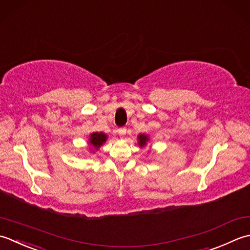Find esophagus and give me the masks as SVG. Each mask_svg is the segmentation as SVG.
Here are the masks:
<instances>
[{
	"instance_id": "1",
	"label": "esophagus",
	"mask_w": 250,
	"mask_h": 250,
	"mask_svg": "<svg viewBox=\"0 0 250 250\" xmlns=\"http://www.w3.org/2000/svg\"><path fill=\"white\" fill-rule=\"evenodd\" d=\"M126 131H127V129L125 128V127H122V128H120V129L118 130L119 135H120V136H122V137L126 135Z\"/></svg>"
}]
</instances>
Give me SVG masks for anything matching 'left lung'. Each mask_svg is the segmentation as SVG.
<instances>
[{
  "instance_id": "8db88e82",
  "label": "left lung",
  "mask_w": 250,
  "mask_h": 250,
  "mask_svg": "<svg viewBox=\"0 0 250 250\" xmlns=\"http://www.w3.org/2000/svg\"><path fill=\"white\" fill-rule=\"evenodd\" d=\"M138 139H139V146H144L146 144V141H147V136H146V135H140L139 137H138Z\"/></svg>"
}]
</instances>
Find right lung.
I'll list each match as a JSON object with an SVG mask.
<instances>
[{
  "instance_id": "1",
  "label": "right lung",
  "mask_w": 250,
  "mask_h": 250,
  "mask_svg": "<svg viewBox=\"0 0 250 250\" xmlns=\"http://www.w3.org/2000/svg\"><path fill=\"white\" fill-rule=\"evenodd\" d=\"M106 140V135L103 134V132H93L90 135V139H89V144L93 146L96 149L104 144V142Z\"/></svg>"
}]
</instances>
